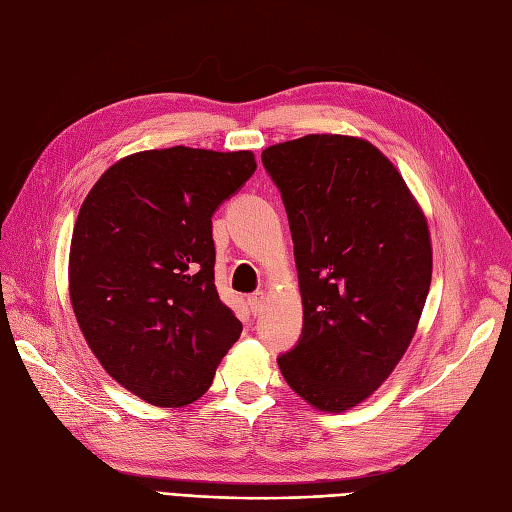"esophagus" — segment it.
<instances>
[{
    "label": "esophagus",
    "mask_w": 512,
    "mask_h": 512,
    "mask_svg": "<svg viewBox=\"0 0 512 512\" xmlns=\"http://www.w3.org/2000/svg\"><path fill=\"white\" fill-rule=\"evenodd\" d=\"M247 303H250V309H252V314L254 316H258L260 312H262V307H265V292L262 290H258V292H254L250 299H247Z\"/></svg>",
    "instance_id": "obj_1"
}]
</instances>
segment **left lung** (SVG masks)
<instances>
[{
  "instance_id": "obj_1",
  "label": "left lung",
  "mask_w": 512,
  "mask_h": 512,
  "mask_svg": "<svg viewBox=\"0 0 512 512\" xmlns=\"http://www.w3.org/2000/svg\"><path fill=\"white\" fill-rule=\"evenodd\" d=\"M282 194L303 299L297 346L277 356L322 412L361 404L408 350L431 284L427 220L363 138L307 134L262 151Z\"/></svg>"
}]
</instances>
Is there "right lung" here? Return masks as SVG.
Returning a JSON list of instances; mask_svg holds the SVG:
<instances>
[{"label": "right lung", "instance_id": "1", "mask_svg": "<svg viewBox=\"0 0 512 512\" xmlns=\"http://www.w3.org/2000/svg\"><path fill=\"white\" fill-rule=\"evenodd\" d=\"M254 170L252 151H141L108 168L79 211L76 322L108 376L151 406L203 397L241 335L215 288L211 218Z\"/></svg>", "mask_w": 512, "mask_h": 512}]
</instances>
